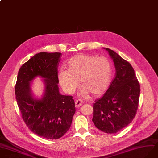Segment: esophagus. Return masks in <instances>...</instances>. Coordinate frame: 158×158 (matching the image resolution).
I'll use <instances>...</instances> for the list:
<instances>
[{"label": "esophagus", "instance_id": "esophagus-1", "mask_svg": "<svg viewBox=\"0 0 158 158\" xmlns=\"http://www.w3.org/2000/svg\"><path fill=\"white\" fill-rule=\"evenodd\" d=\"M75 107H80V106H81V105L83 104V101H81V100H77L75 101Z\"/></svg>", "mask_w": 158, "mask_h": 158}]
</instances>
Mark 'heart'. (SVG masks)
<instances>
[{"mask_svg": "<svg viewBox=\"0 0 158 158\" xmlns=\"http://www.w3.org/2000/svg\"><path fill=\"white\" fill-rule=\"evenodd\" d=\"M66 66L67 69L58 72V79L67 94H73L80 80L83 95L99 96L107 90L112 81V64L106 57L77 55L69 58Z\"/></svg>", "mask_w": 158, "mask_h": 158, "instance_id": "1", "label": "heart"}]
</instances>
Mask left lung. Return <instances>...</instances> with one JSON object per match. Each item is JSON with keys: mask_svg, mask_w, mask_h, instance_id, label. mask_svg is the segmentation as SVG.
<instances>
[{"mask_svg": "<svg viewBox=\"0 0 158 158\" xmlns=\"http://www.w3.org/2000/svg\"><path fill=\"white\" fill-rule=\"evenodd\" d=\"M116 73L104 95L93 105L95 126L107 133H116L130 124L138 108L140 85L130 62L109 48Z\"/></svg>", "mask_w": 158, "mask_h": 158, "instance_id": "left-lung-1", "label": "left lung"}]
</instances>
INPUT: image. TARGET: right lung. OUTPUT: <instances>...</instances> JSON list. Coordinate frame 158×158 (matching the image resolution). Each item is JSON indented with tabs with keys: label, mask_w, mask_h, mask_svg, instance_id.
Listing matches in <instances>:
<instances>
[{
	"label": "right lung",
	"mask_w": 158,
	"mask_h": 158,
	"mask_svg": "<svg viewBox=\"0 0 158 158\" xmlns=\"http://www.w3.org/2000/svg\"><path fill=\"white\" fill-rule=\"evenodd\" d=\"M60 52H41L35 55L20 68L15 87V98L28 127L37 135L57 139L71 126L75 113V102L71 96L62 95L58 86V66ZM38 77L44 85L40 98L33 94L32 81Z\"/></svg>",
	"instance_id": "obj_1"
}]
</instances>
